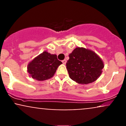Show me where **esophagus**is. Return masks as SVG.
<instances>
[{
    "label": "esophagus",
    "mask_w": 126,
    "mask_h": 126,
    "mask_svg": "<svg viewBox=\"0 0 126 126\" xmlns=\"http://www.w3.org/2000/svg\"><path fill=\"white\" fill-rule=\"evenodd\" d=\"M66 62H67V61H66V59H64V60H62V63H63V64H66Z\"/></svg>",
    "instance_id": "34e87169"
}]
</instances>
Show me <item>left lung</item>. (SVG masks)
<instances>
[{
	"instance_id": "left-lung-1",
	"label": "left lung",
	"mask_w": 126,
	"mask_h": 126,
	"mask_svg": "<svg viewBox=\"0 0 126 126\" xmlns=\"http://www.w3.org/2000/svg\"><path fill=\"white\" fill-rule=\"evenodd\" d=\"M66 68L69 77L80 84L92 83L100 76L104 67L102 60L95 52L77 47L69 54Z\"/></svg>"
}]
</instances>
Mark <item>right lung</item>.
Listing matches in <instances>:
<instances>
[{
	"label": "right lung",
	"mask_w": 126,
	"mask_h": 126,
	"mask_svg": "<svg viewBox=\"0 0 126 126\" xmlns=\"http://www.w3.org/2000/svg\"><path fill=\"white\" fill-rule=\"evenodd\" d=\"M61 64L62 62L57 59V55L45 51L29 63L27 70L33 79L42 81L53 77Z\"/></svg>",
	"instance_id": "1"
}]
</instances>
